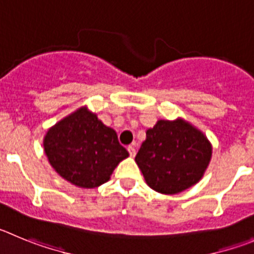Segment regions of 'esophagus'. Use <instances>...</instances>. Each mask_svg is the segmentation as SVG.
<instances>
[{"label":"esophagus","instance_id":"obj_1","mask_svg":"<svg viewBox=\"0 0 254 254\" xmlns=\"http://www.w3.org/2000/svg\"><path fill=\"white\" fill-rule=\"evenodd\" d=\"M127 152H129L130 157H135L136 149H135V147H134V145H129V147H127Z\"/></svg>","mask_w":254,"mask_h":254}]
</instances>
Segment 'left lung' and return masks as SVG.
Here are the masks:
<instances>
[{
	"label": "left lung",
	"mask_w": 254,
	"mask_h": 254,
	"mask_svg": "<svg viewBox=\"0 0 254 254\" xmlns=\"http://www.w3.org/2000/svg\"><path fill=\"white\" fill-rule=\"evenodd\" d=\"M211 158L206 136L178 119L159 120L147 130L135 157L148 186L167 195L182 192L200 181Z\"/></svg>",
	"instance_id": "left-lung-1"
}]
</instances>
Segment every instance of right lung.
Returning a JSON list of instances; mask_svg holds the SVG:
<instances>
[{
    "label": "right lung",
    "instance_id": "add662e5",
    "mask_svg": "<svg viewBox=\"0 0 254 254\" xmlns=\"http://www.w3.org/2000/svg\"><path fill=\"white\" fill-rule=\"evenodd\" d=\"M49 163L70 184L93 189L109 181L111 173L129 155L115 130L87 109H79L54 125L44 138Z\"/></svg>",
    "mask_w": 254,
    "mask_h": 254
}]
</instances>
